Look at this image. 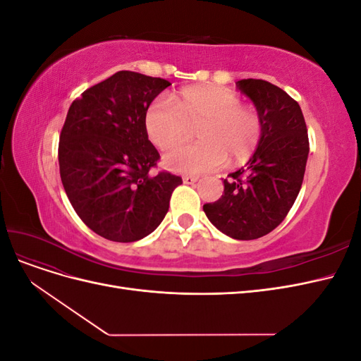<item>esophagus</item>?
I'll list each match as a JSON object with an SVG mask.
<instances>
[{
	"mask_svg": "<svg viewBox=\"0 0 361 361\" xmlns=\"http://www.w3.org/2000/svg\"><path fill=\"white\" fill-rule=\"evenodd\" d=\"M182 180H183V183H187V185H194L199 179L195 176H183Z\"/></svg>",
	"mask_w": 361,
	"mask_h": 361,
	"instance_id": "1",
	"label": "esophagus"
}]
</instances>
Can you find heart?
Segmentation results:
<instances>
[{
	"label": "heart",
	"mask_w": 361,
	"mask_h": 361,
	"mask_svg": "<svg viewBox=\"0 0 361 361\" xmlns=\"http://www.w3.org/2000/svg\"><path fill=\"white\" fill-rule=\"evenodd\" d=\"M200 125L197 145L177 147L188 136L190 126ZM146 133L159 149H169L164 164L171 171L202 174L231 164L245 162L262 138V120L241 105V97L231 89L199 85L183 89L176 104L166 96L152 101L145 114Z\"/></svg>",
	"instance_id": "heart-1"
}]
</instances>
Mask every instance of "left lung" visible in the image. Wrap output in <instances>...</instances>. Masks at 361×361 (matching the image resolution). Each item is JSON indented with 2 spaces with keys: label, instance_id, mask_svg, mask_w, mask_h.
Instances as JSON below:
<instances>
[{
  "label": "left lung",
  "instance_id": "left-lung-1",
  "mask_svg": "<svg viewBox=\"0 0 361 361\" xmlns=\"http://www.w3.org/2000/svg\"><path fill=\"white\" fill-rule=\"evenodd\" d=\"M255 104L262 138L245 167L224 179V192L203 204L209 221L239 241L268 235L285 220L301 190L309 157V137L297 101L264 80L236 82Z\"/></svg>",
  "mask_w": 361,
  "mask_h": 361
}]
</instances>
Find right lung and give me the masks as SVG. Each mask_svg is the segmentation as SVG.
<instances>
[{
	"label": "right lung",
	"mask_w": 361,
	"mask_h": 361,
	"mask_svg": "<svg viewBox=\"0 0 361 361\" xmlns=\"http://www.w3.org/2000/svg\"><path fill=\"white\" fill-rule=\"evenodd\" d=\"M167 80L120 71L69 108L59 145L60 176L75 212L94 233L134 243L161 224L179 176L149 173L159 159L145 114Z\"/></svg>",
	"instance_id": "obj_1"
}]
</instances>
